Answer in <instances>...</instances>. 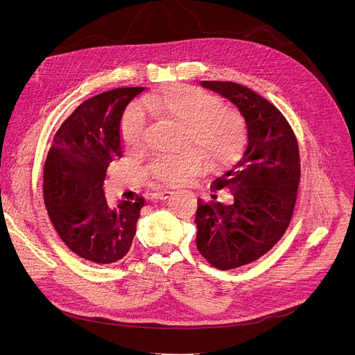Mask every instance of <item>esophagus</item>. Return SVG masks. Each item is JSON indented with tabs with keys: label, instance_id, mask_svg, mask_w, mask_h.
Returning a JSON list of instances; mask_svg holds the SVG:
<instances>
[{
	"label": "esophagus",
	"instance_id": "34e87169",
	"mask_svg": "<svg viewBox=\"0 0 355 355\" xmlns=\"http://www.w3.org/2000/svg\"><path fill=\"white\" fill-rule=\"evenodd\" d=\"M170 196H171V191H167V189H159L153 192V198L155 200H167Z\"/></svg>",
	"mask_w": 355,
	"mask_h": 355
}]
</instances>
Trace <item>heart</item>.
Instances as JSON below:
<instances>
[{"label":"heart","instance_id":"obj_1","mask_svg":"<svg viewBox=\"0 0 355 355\" xmlns=\"http://www.w3.org/2000/svg\"><path fill=\"white\" fill-rule=\"evenodd\" d=\"M142 108L159 121L182 125V144L187 149L176 155H164L148 166L146 173L166 187H178L200 175L207 166L219 170L232 164L245 145V123L234 108L219 106L211 94L171 84L148 94ZM121 135L125 148L136 153L145 142V116L133 108L123 121Z\"/></svg>","mask_w":355,"mask_h":355}]
</instances>
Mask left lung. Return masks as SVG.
<instances>
[{
    "instance_id": "obj_1",
    "label": "left lung",
    "mask_w": 355,
    "mask_h": 355,
    "mask_svg": "<svg viewBox=\"0 0 355 355\" xmlns=\"http://www.w3.org/2000/svg\"><path fill=\"white\" fill-rule=\"evenodd\" d=\"M200 84L237 106L247 127L244 154L211 184L223 198L198 200L196 213L198 252L227 271L259 259L283 237L297 196L299 148L284 115L261 94L231 81Z\"/></svg>"
}]
</instances>
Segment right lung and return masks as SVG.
<instances>
[{
    "label": "right lung",
    "mask_w": 355,
    "mask_h": 355,
    "mask_svg": "<svg viewBox=\"0 0 355 355\" xmlns=\"http://www.w3.org/2000/svg\"><path fill=\"white\" fill-rule=\"evenodd\" d=\"M145 87L105 92L83 102L60 125L44 166V202L53 227L85 261L114 263L130 250L144 197L106 202L103 180L123 157L121 118Z\"/></svg>",
    "instance_id": "1"
}]
</instances>
